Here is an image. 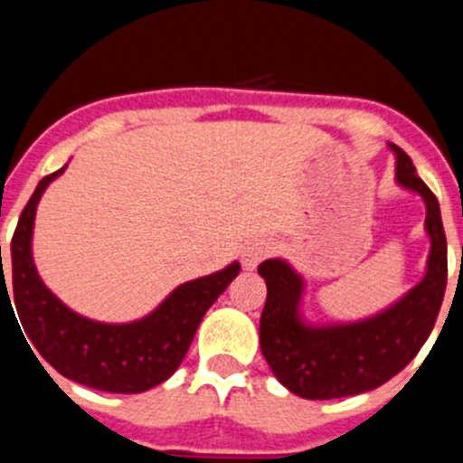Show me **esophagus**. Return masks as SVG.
<instances>
[{
  "label": "esophagus",
  "instance_id": "esophagus-1",
  "mask_svg": "<svg viewBox=\"0 0 463 463\" xmlns=\"http://www.w3.org/2000/svg\"><path fill=\"white\" fill-rule=\"evenodd\" d=\"M272 241H269L268 237H253V240H249L247 244H244V249H241V262H244V268L256 269L258 265L272 253Z\"/></svg>",
  "mask_w": 463,
  "mask_h": 463
}]
</instances>
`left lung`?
I'll use <instances>...</instances> for the list:
<instances>
[{
    "label": "left lung",
    "mask_w": 463,
    "mask_h": 463,
    "mask_svg": "<svg viewBox=\"0 0 463 463\" xmlns=\"http://www.w3.org/2000/svg\"><path fill=\"white\" fill-rule=\"evenodd\" d=\"M394 180L424 201L429 241L427 272L387 309L353 323H309L302 316V274L283 258L258 265L268 283L260 316V351L283 387L304 399H339L369 392L397 376L429 339L448 283V241L436 195L418 177L415 165L397 145Z\"/></svg>",
    "instance_id": "obj_1"
}]
</instances>
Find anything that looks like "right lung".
Here are the masks:
<instances>
[{
  "label": "right lung",
  "instance_id": "obj_1",
  "mask_svg": "<svg viewBox=\"0 0 463 463\" xmlns=\"http://www.w3.org/2000/svg\"><path fill=\"white\" fill-rule=\"evenodd\" d=\"M64 170L66 165L43 177L20 214L11 240L14 269L8 288L2 265V309L4 304L11 307L8 290L14 288L15 311L27 341H32L29 348H36L61 376L101 392H145L177 372L203 316L240 274V262L182 283L152 314L131 323H99L76 314L41 281L32 256L36 205L50 182Z\"/></svg>",
  "mask_w": 463,
  "mask_h": 463
}]
</instances>
